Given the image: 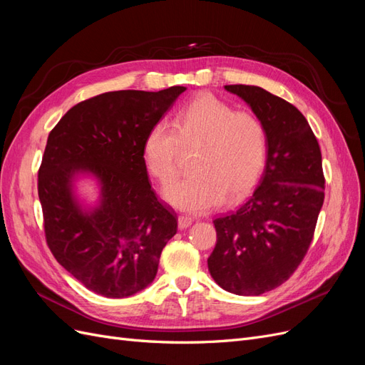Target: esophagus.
Masks as SVG:
<instances>
[{
  "label": "esophagus",
  "instance_id": "esophagus-1",
  "mask_svg": "<svg viewBox=\"0 0 365 365\" xmlns=\"http://www.w3.org/2000/svg\"><path fill=\"white\" fill-rule=\"evenodd\" d=\"M192 224H193V219L189 217V216H180V217H178V228H180V230L189 228Z\"/></svg>",
  "mask_w": 365,
  "mask_h": 365
}]
</instances>
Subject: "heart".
I'll return each instance as SVG.
<instances>
[{
	"instance_id": "1",
	"label": "heart",
	"mask_w": 365,
	"mask_h": 365,
	"mask_svg": "<svg viewBox=\"0 0 365 365\" xmlns=\"http://www.w3.org/2000/svg\"><path fill=\"white\" fill-rule=\"evenodd\" d=\"M181 149H197L193 175L164 187V200L189 213H204L248 193L257 182L267 155V138L259 118L212 94L185 105L173 126L157 121L143 140V163L161 184L178 173Z\"/></svg>"
}]
</instances>
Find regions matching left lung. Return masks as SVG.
<instances>
[{
    "label": "left lung",
    "mask_w": 365,
    "mask_h": 365,
    "mask_svg": "<svg viewBox=\"0 0 365 365\" xmlns=\"http://www.w3.org/2000/svg\"><path fill=\"white\" fill-rule=\"evenodd\" d=\"M259 118L267 164L257 189L236 212L213 220L216 247L207 260L220 288L260 295L288 280L311 245L324 202L322 150L304 115L254 85H225Z\"/></svg>",
    "instance_id": "obj_1"
}]
</instances>
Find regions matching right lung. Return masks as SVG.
<instances>
[{"label":"right lung","mask_w":365,"mask_h":365,"mask_svg":"<svg viewBox=\"0 0 365 365\" xmlns=\"http://www.w3.org/2000/svg\"><path fill=\"white\" fill-rule=\"evenodd\" d=\"M185 90L103 93L73 106L50 132L38 173L47 244L98 295L125 298L148 288L176 235V213L150 187L143 140ZM86 175L99 187L94 206L75 192Z\"/></svg>","instance_id":"1"}]
</instances>
